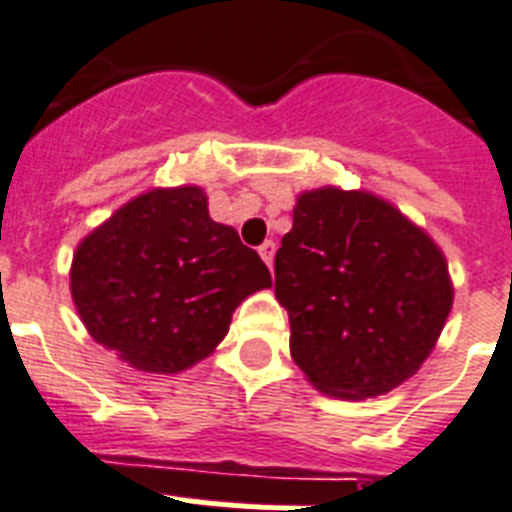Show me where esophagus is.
<instances>
[{
	"instance_id": "esophagus-1",
	"label": "esophagus",
	"mask_w": 512,
	"mask_h": 512,
	"mask_svg": "<svg viewBox=\"0 0 512 512\" xmlns=\"http://www.w3.org/2000/svg\"><path fill=\"white\" fill-rule=\"evenodd\" d=\"M257 252H260V257H263V260H265V265H268V268H273V255H276V244H273V242H263V244H260V249H257Z\"/></svg>"
}]
</instances>
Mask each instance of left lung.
I'll return each mask as SVG.
<instances>
[{
  "label": "left lung",
  "instance_id": "left-lung-1",
  "mask_svg": "<svg viewBox=\"0 0 512 512\" xmlns=\"http://www.w3.org/2000/svg\"><path fill=\"white\" fill-rule=\"evenodd\" d=\"M289 350L331 397L392 392L434 350L452 310L447 260L423 228L368 191L299 194L276 252Z\"/></svg>",
  "mask_w": 512,
  "mask_h": 512
}]
</instances>
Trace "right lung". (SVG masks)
<instances>
[{"label":"right lung","instance_id":"obj_1","mask_svg":"<svg viewBox=\"0 0 512 512\" xmlns=\"http://www.w3.org/2000/svg\"><path fill=\"white\" fill-rule=\"evenodd\" d=\"M270 284L255 249L210 218L199 186L126 202L78 244L70 265V294L91 339L147 373L205 360L236 307Z\"/></svg>","mask_w":512,"mask_h":512}]
</instances>
